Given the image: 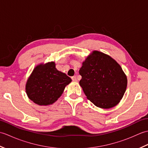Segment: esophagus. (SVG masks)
Masks as SVG:
<instances>
[{"instance_id": "obj_1", "label": "esophagus", "mask_w": 148, "mask_h": 148, "mask_svg": "<svg viewBox=\"0 0 148 148\" xmlns=\"http://www.w3.org/2000/svg\"><path fill=\"white\" fill-rule=\"evenodd\" d=\"M72 80L73 81H74V82H76V81H77V78H76V76H73V77H72Z\"/></svg>"}]
</instances>
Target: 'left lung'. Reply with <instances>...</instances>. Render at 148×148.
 Segmentation results:
<instances>
[{
	"mask_svg": "<svg viewBox=\"0 0 148 148\" xmlns=\"http://www.w3.org/2000/svg\"><path fill=\"white\" fill-rule=\"evenodd\" d=\"M79 84L87 99L102 109L119 103L127 86V77L121 67L109 55L93 51L79 69Z\"/></svg>",
	"mask_w": 148,
	"mask_h": 148,
	"instance_id": "8db88e82",
	"label": "left lung"
}]
</instances>
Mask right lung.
Wrapping results in <instances>:
<instances>
[{
  "label": "right lung",
  "mask_w": 148,
  "mask_h": 148,
  "mask_svg": "<svg viewBox=\"0 0 148 148\" xmlns=\"http://www.w3.org/2000/svg\"><path fill=\"white\" fill-rule=\"evenodd\" d=\"M54 62L40 64L34 69L25 85L26 93L34 103L39 106L53 104L72 79L58 71Z\"/></svg>",
  "instance_id": "obj_1"
}]
</instances>
